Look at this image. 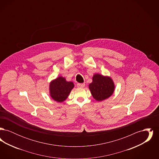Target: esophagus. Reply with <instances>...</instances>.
<instances>
[{
    "mask_svg": "<svg viewBox=\"0 0 159 159\" xmlns=\"http://www.w3.org/2000/svg\"><path fill=\"white\" fill-rule=\"evenodd\" d=\"M77 86L79 88H84L85 86V84L84 83H77Z\"/></svg>",
    "mask_w": 159,
    "mask_h": 159,
    "instance_id": "1",
    "label": "esophagus"
}]
</instances>
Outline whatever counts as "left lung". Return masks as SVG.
<instances>
[{"label": "left lung", "instance_id": "left-lung-1", "mask_svg": "<svg viewBox=\"0 0 159 159\" xmlns=\"http://www.w3.org/2000/svg\"><path fill=\"white\" fill-rule=\"evenodd\" d=\"M89 88L93 98L102 101L113 95L115 85L110 77L97 73L92 77V82L89 84Z\"/></svg>", "mask_w": 159, "mask_h": 159}]
</instances>
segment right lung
Masks as SVG:
<instances>
[{
  "mask_svg": "<svg viewBox=\"0 0 159 159\" xmlns=\"http://www.w3.org/2000/svg\"><path fill=\"white\" fill-rule=\"evenodd\" d=\"M74 86L73 82H67L65 77L59 76L49 83V95L54 101L62 102L68 98Z\"/></svg>",
  "mask_w": 159,
  "mask_h": 159,
  "instance_id": "right-lung-1",
  "label": "right lung"
}]
</instances>
